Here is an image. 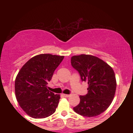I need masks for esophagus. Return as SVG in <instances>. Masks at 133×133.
Wrapping results in <instances>:
<instances>
[{
  "label": "esophagus",
  "instance_id": "esophagus-1",
  "mask_svg": "<svg viewBox=\"0 0 133 133\" xmlns=\"http://www.w3.org/2000/svg\"><path fill=\"white\" fill-rule=\"evenodd\" d=\"M62 95L64 96V97H69V95H66V94H63Z\"/></svg>",
  "mask_w": 133,
  "mask_h": 133
}]
</instances>
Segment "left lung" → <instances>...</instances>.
Segmentation results:
<instances>
[{
	"label": "left lung",
	"instance_id": "1",
	"mask_svg": "<svg viewBox=\"0 0 133 133\" xmlns=\"http://www.w3.org/2000/svg\"><path fill=\"white\" fill-rule=\"evenodd\" d=\"M71 63L80 73L82 80L88 84V94L80 96V103L73 109L86 117L100 115L115 97L116 80L113 69L104 60L90 55L73 56Z\"/></svg>",
	"mask_w": 133,
	"mask_h": 133
}]
</instances>
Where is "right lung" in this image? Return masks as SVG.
I'll return each instance as SVG.
<instances>
[{
    "label": "right lung",
    "mask_w": 133,
    "mask_h": 133,
    "mask_svg": "<svg viewBox=\"0 0 133 133\" xmlns=\"http://www.w3.org/2000/svg\"><path fill=\"white\" fill-rule=\"evenodd\" d=\"M64 58L51 54L36 55L25 63L16 76V98L31 117L44 118L55 112L60 96L48 90L47 85Z\"/></svg>",
    "instance_id": "1"
}]
</instances>
